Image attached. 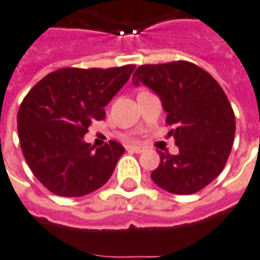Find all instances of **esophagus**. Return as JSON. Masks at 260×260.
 I'll use <instances>...</instances> for the list:
<instances>
[{"label": "esophagus", "mask_w": 260, "mask_h": 260, "mask_svg": "<svg viewBox=\"0 0 260 260\" xmlns=\"http://www.w3.org/2000/svg\"><path fill=\"white\" fill-rule=\"evenodd\" d=\"M127 151H133V153H143L144 151V147L141 146H127Z\"/></svg>", "instance_id": "34e87169"}]
</instances>
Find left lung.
<instances>
[{
	"instance_id": "left-lung-1",
	"label": "left lung",
	"mask_w": 260,
	"mask_h": 260,
	"mask_svg": "<svg viewBox=\"0 0 260 260\" xmlns=\"http://www.w3.org/2000/svg\"><path fill=\"white\" fill-rule=\"evenodd\" d=\"M150 87L167 112L166 123L180 150L160 151L151 180L178 195L195 194L212 182L226 164L235 137V114L222 87L200 66L187 60L141 65L133 85Z\"/></svg>"
}]
</instances>
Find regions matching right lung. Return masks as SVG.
<instances>
[{"label": "right lung", "instance_id": "add662e5", "mask_svg": "<svg viewBox=\"0 0 260 260\" xmlns=\"http://www.w3.org/2000/svg\"><path fill=\"white\" fill-rule=\"evenodd\" d=\"M134 65L109 69L63 68L32 87L18 110L25 161L51 192L82 197L105 185L124 147L117 141L93 150L83 141L105 106L124 86Z\"/></svg>", "mask_w": 260, "mask_h": 260}]
</instances>
